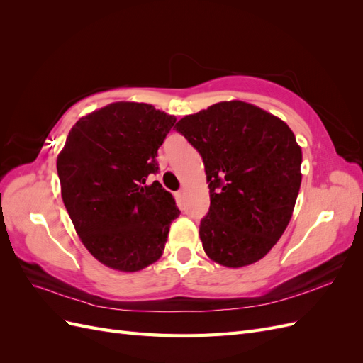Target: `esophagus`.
I'll list each match as a JSON object with an SVG mask.
<instances>
[{
	"label": "esophagus",
	"instance_id": "esophagus-1",
	"mask_svg": "<svg viewBox=\"0 0 363 363\" xmlns=\"http://www.w3.org/2000/svg\"><path fill=\"white\" fill-rule=\"evenodd\" d=\"M175 196H177V200H182L183 199V191H179L177 194H175Z\"/></svg>",
	"mask_w": 363,
	"mask_h": 363
}]
</instances>
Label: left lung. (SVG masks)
<instances>
[{
	"label": "left lung",
	"mask_w": 363,
	"mask_h": 363,
	"mask_svg": "<svg viewBox=\"0 0 363 363\" xmlns=\"http://www.w3.org/2000/svg\"><path fill=\"white\" fill-rule=\"evenodd\" d=\"M175 130L200 152L211 194L206 255L228 268L260 260L286 230L301 184V148L286 123L244 101L216 103Z\"/></svg>",
	"instance_id": "left-lung-1"
}]
</instances>
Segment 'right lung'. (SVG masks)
<instances>
[{"instance_id": "1", "label": "right lung", "mask_w": 363, "mask_h": 363, "mask_svg": "<svg viewBox=\"0 0 363 363\" xmlns=\"http://www.w3.org/2000/svg\"><path fill=\"white\" fill-rule=\"evenodd\" d=\"M175 116L119 101L83 116L57 157L62 199L83 245L103 265L135 272L164 250L180 215L159 182L157 150Z\"/></svg>"}]
</instances>
